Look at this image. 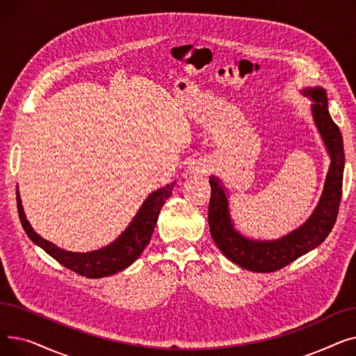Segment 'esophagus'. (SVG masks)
<instances>
[{
	"label": "esophagus",
	"mask_w": 356,
	"mask_h": 356,
	"mask_svg": "<svg viewBox=\"0 0 356 356\" xmlns=\"http://www.w3.org/2000/svg\"><path fill=\"white\" fill-rule=\"evenodd\" d=\"M199 172H202V173H204V168H200V170Z\"/></svg>",
	"instance_id": "34e87169"
}]
</instances>
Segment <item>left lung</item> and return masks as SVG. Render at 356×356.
Here are the masks:
<instances>
[{
    "label": "left lung",
    "instance_id": "left-lung-1",
    "mask_svg": "<svg viewBox=\"0 0 356 356\" xmlns=\"http://www.w3.org/2000/svg\"><path fill=\"white\" fill-rule=\"evenodd\" d=\"M305 95H310L314 101L312 106L313 118L332 159L321 202L305 225L277 241L247 239L234 229L227 195L219 180L215 177L209 180L212 189L208 213L211 235L223 255L250 271L273 273L289 266L321 245L338 218L345 167L342 134L329 114L326 92L322 88H314L306 89Z\"/></svg>",
    "mask_w": 356,
    "mask_h": 356
}]
</instances>
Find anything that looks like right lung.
Instances as JSON below:
<instances>
[{
	"label": "right lung",
	"mask_w": 356,
	"mask_h": 356,
	"mask_svg": "<svg viewBox=\"0 0 356 356\" xmlns=\"http://www.w3.org/2000/svg\"><path fill=\"white\" fill-rule=\"evenodd\" d=\"M175 183L167 184L165 188H161L149 195L141 204V208L133 222L129 223V227L120 235L117 241H114L105 248L85 254L65 251L53 245L51 242L43 239L40 235H37L30 227L29 220L26 219L18 191L17 209L22 225L34 244L42 247L50 257H53L59 264L65 266L66 268L88 278H101L122 271L141 255L144 248L148 245L149 239H152L161 207L170 197Z\"/></svg>",
	"instance_id": "obj_1"
}]
</instances>
